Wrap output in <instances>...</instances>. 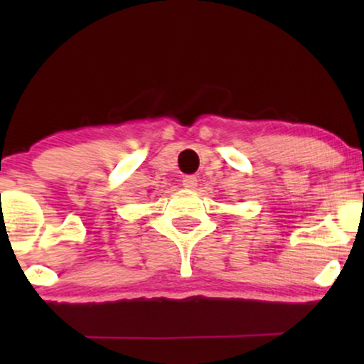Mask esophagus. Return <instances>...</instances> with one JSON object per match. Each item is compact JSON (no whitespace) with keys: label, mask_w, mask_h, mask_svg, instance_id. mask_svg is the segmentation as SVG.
I'll return each mask as SVG.
<instances>
[{"label":"esophagus","mask_w":364,"mask_h":364,"mask_svg":"<svg viewBox=\"0 0 364 364\" xmlns=\"http://www.w3.org/2000/svg\"><path fill=\"white\" fill-rule=\"evenodd\" d=\"M196 185H198V183H196V176H193V174H190V176L183 178V186L196 188Z\"/></svg>","instance_id":"34e87169"}]
</instances>
